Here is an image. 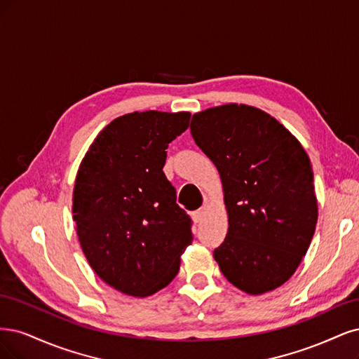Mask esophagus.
I'll list each match as a JSON object with an SVG mask.
<instances>
[{
    "label": "esophagus",
    "instance_id": "esophagus-1",
    "mask_svg": "<svg viewBox=\"0 0 359 359\" xmlns=\"http://www.w3.org/2000/svg\"><path fill=\"white\" fill-rule=\"evenodd\" d=\"M205 207H207V205L204 204L203 207H200V209H198V210H195V212L192 213V219H194V222H196V224H198V222H201V221H203V219H204V216H205V213H207V212H205V210H207V209H205Z\"/></svg>",
    "mask_w": 359,
    "mask_h": 359
}]
</instances>
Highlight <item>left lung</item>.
<instances>
[{"label": "left lung", "mask_w": 359, "mask_h": 359, "mask_svg": "<svg viewBox=\"0 0 359 359\" xmlns=\"http://www.w3.org/2000/svg\"><path fill=\"white\" fill-rule=\"evenodd\" d=\"M191 134L221 176L228 233L213 257L250 295L283 285L318 222L313 171L302 143L269 113L225 104L195 113Z\"/></svg>", "instance_id": "8db88e82"}]
</instances>
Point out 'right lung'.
Returning a JSON list of instances; mask_svg holds the SVG:
<instances>
[{
  "instance_id": "add662e5",
  "label": "right lung",
  "mask_w": 359,
  "mask_h": 359,
  "mask_svg": "<svg viewBox=\"0 0 359 359\" xmlns=\"http://www.w3.org/2000/svg\"><path fill=\"white\" fill-rule=\"evenodd\" d=\"M191 113L134 111L111 121L80 163L73 219L89 265L133 297L165 287L191 245V219L164 175L167 147Z\"/></svg>"
}]
</instances>
